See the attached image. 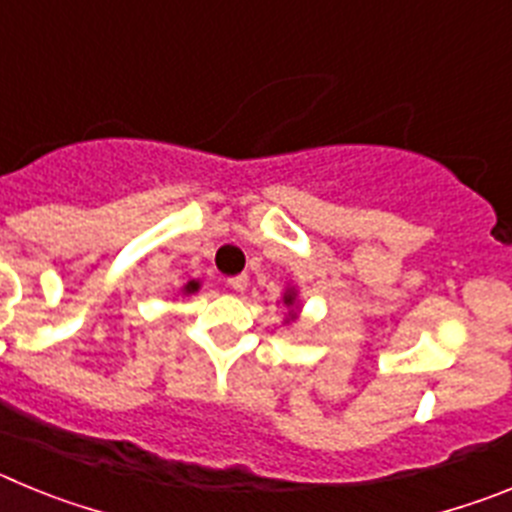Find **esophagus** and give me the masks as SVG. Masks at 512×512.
Returning a JSON list of instances; mask_svg holds the SVG:
<instances>
[{
    "mask_svg": "<svg viewBox=\"0 0 512 512\" xmlns=\"http://www.w3.org/2000/svg\"><path fill=\"white\" fill-rule=\"evenodd\" d=\"M228 287L233 289V292H243V289L248 287V277H246V274H238V277H230V279H228Z\"/></svg>",
    "mask_w": 512,
    "mask_h": 512,
    "instance_id": "34e87169",
    "label": "esophagus"
}]
</instances>
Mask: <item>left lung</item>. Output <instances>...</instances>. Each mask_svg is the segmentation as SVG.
Wrapping results in <instances>:
<instances>
[{
    "label": "left lung",
    "instance_id": "1",
    "mask_svg": "<svg viewBox=\"0 0 512 512\" xmlns=\"http://www.w3.org/2000/svg\"><path fill=\"white\" fill-rule=\"evenodd\" d=\"M282 300H284V305L289 307V318H287V323H289V320L297 318V310H295V307H297V292H295V289H287Z\"/></svg>",
    "mask_w": 512,
    "mask_h": 512
}]
</instances>
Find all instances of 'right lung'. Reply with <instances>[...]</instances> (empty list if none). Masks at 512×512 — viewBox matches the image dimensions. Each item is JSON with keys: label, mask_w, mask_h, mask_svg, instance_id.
<instances>
[{"label": "right lung", "mask_w": 512, "mask_h": 512, "mask_svg": "<svg viewBox=\"0 0 512 512\" xmlns=\"http://www.w3.org/2000/svg\"><path fill=\"white\" fill-rule=\"evenodd\" d=\"M197 289H200V282H194V279H192V282L184 284L182 292H184V295H192V292H197Z\"/></svg>", "instance_id": "obj_1"}]
</instances>
